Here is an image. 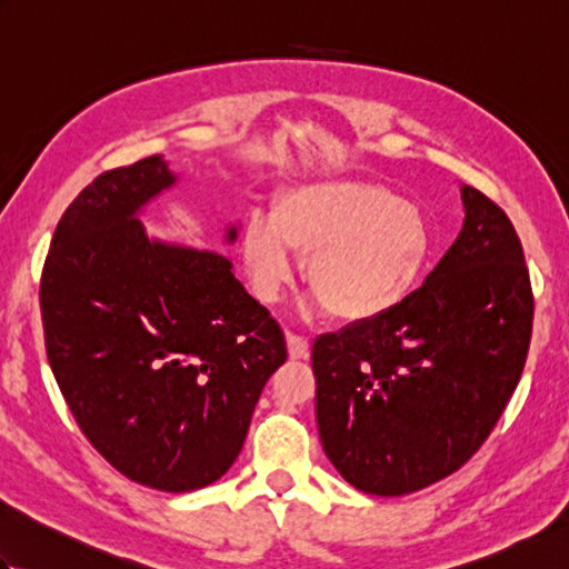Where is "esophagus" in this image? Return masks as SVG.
<instances>
[{
    "label": "esophagus",
    "mask_w": 569,
    "mask_h": 569,
    "mask_svg": "<svg viewBox=\"0 0 569 569\" xmlns=\"http://www.w3.org/2000/svg\"><path fill=\"white\" fill-rule=\"evenodd\" d=\"M286 340H288V355H291V359H308L310 342L306 340V337H300L296 332H288Z\"/></svg>",
    "instance_id": "1"
}]
</instances>
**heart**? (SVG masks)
<instances>
[{
    "label": "heart",
    "instance_id": "1",
    "mask_svg": "<svg viewBox=\"0 0 569 569\" xmlns=\"http://www.w3.org/2000/svg\"><path fill=\"white\" fill-rule=\"evenodd\" d=\"M291 251L306 257L303 281L330 316L361 325L389 316L416 291L430 269L435 232L416 202L335 180L283 190L271 220L251 217L241 229V253L263 303L291 281Z\"/></svg>",
    "mask_w": 569,
    "mask_h": 569
}]
</instances>
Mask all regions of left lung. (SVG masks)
<instances>
[{"label": "left lung", "instance_id": "1", "mask_svg": "<svg viewBox=\"0 0 569 569\" xmlns=\"http://www.w3.org/2000/svg\"><path fill=\"white\" fill-rule=\"evenodd\" d=\"M462 202V232L406 303L312 345L325 455L373 497L467 465L526 367L533 288L521 239L485 192L465 186Z\"/></svg>", "mask_w": 569, "mask_h": 569}]
</instances>
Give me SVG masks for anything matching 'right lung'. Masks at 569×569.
<instances>
[{
	"instance_id": "obj_1",
	"label": "right lung",
	"mask_w": 569,
	"mask_h": 569,
	"mask_svg": "<svg viewBox=\"0 0 569 569\" xmlns=\"http://www.w3.org/2000/svg\"><path fill=\"white\" fill-rule=\"evenodd\" d=\"M173 180L149 156L82 188L39 298L46 355L84 438L127 479L183 493L232 467L288 349L224 257L143 234L137 210Z\"/></svg>"
}]
</instances>
